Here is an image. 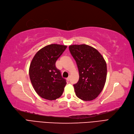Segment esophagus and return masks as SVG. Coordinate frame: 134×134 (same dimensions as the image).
<instances>
[{
	"label": "esophagus",
	"instance_id": "34e87169",
	"mask_svg": "<svg viewBox=\"0 0 134 134\" xmlns=\"http://www.w3.org/2000/svg\"><path fill=\"white\" fill-rule=\"evenodd\" d=\"M66 80H67V81H70V77H68L67 79H66Z\"/></svg>",
	"mask_w": 134,
	"mask_h": 134
}]
</instances>
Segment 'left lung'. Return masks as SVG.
Returning <instances> with one entry per match:
<instances>
[{
	"instance_id": "obj_1",
	"label": "left lung",
	"mask_w": 134,
	"mask_h": 134,
	"mask_svg": "<svg viewBox=\"0 0 134 134\" xmlns=\"http://www.w3.org/2000/svg\"><path fill=\"white\" fill-rule=\"evenodd\" d=\"M69 50L79 72V81L74 85L76 96L84 101L93 100L104 87L106 63L97 49L86 44L70 45Z\"/></svg>"
}]
</instances>
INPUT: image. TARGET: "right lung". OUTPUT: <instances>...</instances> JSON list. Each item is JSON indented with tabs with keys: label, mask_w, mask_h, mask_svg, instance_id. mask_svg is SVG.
<instances>
[{
	"label": "right lung",
	"mask_w": 134,
	"mask_h": 134,
	"mask_svg": "<svg viewBox=\"0 0 134 134\" xmlns=\"http://www.w3.org/2000/svg\"><path fill=\"white\" fill-rule=\"evenodd\" d=\"M67 46L58 44H49L40 49L31 60L29 74L30 81L36 93L49 100L59 98L66 84L55 62Z\"/></svg>",
	"instance_id": "obj_1"
}]
</instances>
